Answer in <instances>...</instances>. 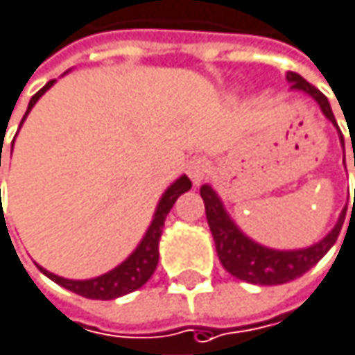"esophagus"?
I'll return each mask as SVG.
<instances>
[{
    "label": "esophagus",
    "instance_id": "34e87169",
    "mask_svg": "<svg viewBox=\"0 0 355 355\" xmlns=\"http://www.w3.org/2000/svg\"><path fill=\"white\" fill-rule=\"evenodd\" d=\"M207 171H209V162H207L205 158H201V156L191 158L189 164H187V175H189V178H191L195 184H199L203 178L207 177Z\"/></svg>",
    "mask_w": 355,
    "mask_h": 355
}]
</instances>
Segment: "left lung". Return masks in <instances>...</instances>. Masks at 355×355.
Returning a JSON list of instances; mask_svg holds the SVG:
<instances>
[{"label":"left lung","mask_w":355,"mask_h":355,"mask_svg":"<svg viewBox=\"0 0 355 355\" xmlns=\"http://www.w3.org/2000/svg\"><path fill=\"white\" fill-rule=\"evenodd\" d=\"M286 81L291 83V91L305 93L319 105L321 113L338 128L339 142L343 146V136H341V130H339L327 97L297 73H286ZM343 164H345V160H343ZM201 197L205 203V215H207L211 236L215 242V250H217V256H219V262L223 264V268L240 280L252 282V284H266V286L291 282V280L303 276L306 270H311L334 248V243L338 242V236L341 232L343 219H345V211H347V207H343L334 230L317 243H313L309 248H301V250H274V248H266L262 243L250 240L243 234L236 225V221L230 217V213L225 211L219 195L213 191L211 184L201 187Z\"/></svg>","instance_id":"left-lung-1"}]
</instances>
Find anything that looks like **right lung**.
<instances>
[{
  "instance_id": "right-lung-1",
  "label": "right lung",
  "mask_w": 355,
  "mask_h": 355,
  "mask_svg": "<svg viewBox=\"0 0 355 355\" xmlns=\"http://www.w3.org/2000/svg\"><path fill=\"white\" fill-rule=\"evenodd\" d=\"M56 81H49L28 103V112L24 115V119L28 117V113L32 112V107L36 105V101L49 91L50 87ZM21 119V121H24ZM21 125V123H19ZM3 148V146H1ZM12 150H14V142H12ZM0 166H1V150H0ZM191 189V180L187 175L178 177L160 197L156 211H154V217H152V223L148 225L142 242L138 243V248L119 264L115 266L110 272L101 274V276H95V278H89V280H71V278H62L58 274L49 272L46 268L38 266L40 272L46 274L50 280H54L56 284L87 297V299H97V301H112L117 297H123L128 293H134L138 291L140 286H144L146 282L150 280V276L154 274L156 266H158V243H160V236H162V227H164V219L168 215V211L173 209V205L177 203V199L187 193ZM1 193V191H0Z\"/></svg>"
}]
</instances>
